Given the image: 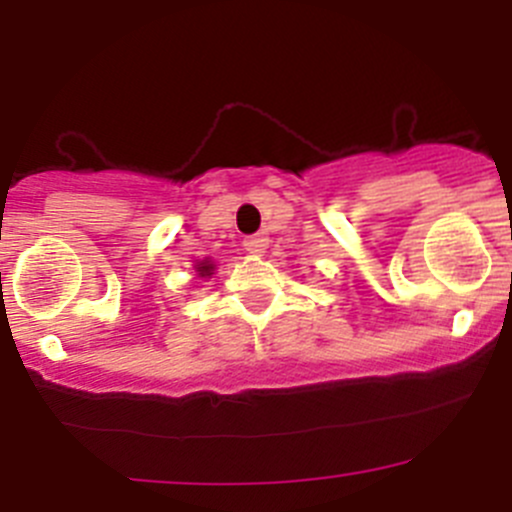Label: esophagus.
<instances>
[{
    "label": "esophagus",
    "instance_id": "obj_1",
    "mask_svg": "<svg viewBox=\"0 0 512 512\" xmlns=\"http://www.w3.org/2000/svg\"><path fill=\"white\" fill-rule=\"evenodd\" d=\"M242 247H245L247 252H252V255H260V252L267 250V237L265 235H250L242 240Z\"/></svg>",
    "mask_w": 512,
    "mask_h": 512
}]
</instances>
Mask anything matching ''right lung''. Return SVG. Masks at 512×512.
I'll use <instances>...</instances> for the list:
<instances>
[{
  "label": "right lung",
  "mask_w": 512,
  "mask_h": 512,
  "mask_svg": "<svg viewBox=\"0 0 512 512\" xmlns=\"http://www.w3.org/2000/svg\"><path fill=\"white\" fill-rule=\"evenodd\" d=\"M198 272H200V275H205V272H210L208 262H203V267H198Z\"/></svg>",
  "instance_id": "1"
}]
</instances>
